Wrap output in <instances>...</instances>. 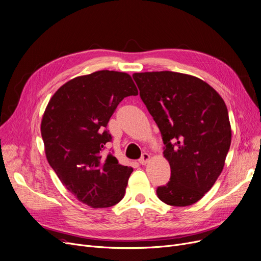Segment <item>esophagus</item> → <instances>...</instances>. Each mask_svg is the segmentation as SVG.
I'll list each match as a JSON object with an SVG mask.
<instances>
[{
  "label": "esophagus",
  "instance_id": "esophagus-1",
  "mask_svg": "<svg viewBox=\"0 0 261 261\" xmlns=\"http://www.w3.org/2000/svg\"><path fill=\"white\" fill-rule=\"evenodd\" d=\"M149 159H150V155L148 154V153H146V152H144L143 154H142V156L140 158V160H139V162L142 164V165H145L147 162L149 161Z\"/></svg>",
  "mask_w": 261,
  "mask_h": 261
}]
</instances>
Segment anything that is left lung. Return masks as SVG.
I'll list each match as a JSON object with an SVG mask.
<instances>
[{"label": "left lung", "mask_w": 261, "mask_h": 261, "mask_svg": "<svg viewBox=\"0 0 261 261\" xmlns=\"http://www.w3.org/2000/svg\"><path fill=\"white\" fill-rule=\"evenodd\" d=\"M141 99L158 124L171 178L156 188L167 205L198 201L221 175L231 142L222 97L200 79L173 71L134 73Z\"/></svg>", "instance_id": "left-lung-1"}]
</instances>
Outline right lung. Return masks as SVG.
Listing matches in <instances>:
<instances>
[{
	"label": "right lung",
	"mask_w": 261,
	"mask_h": 261,
	"mask_svg": "<svg viewBox=\"0 0 261 261\" xmlns=\"http://www.w3.org/2000/svg\"><path fill=\"white\" fill-rule=\"evenodd\" d=\"M138 88L128 73L101 70L72 79L59 88L44 112L41 137L50 166L62 184L93 208L119 202L132 167L120 165L107 129L111 116Z\"/></svg>",
	"instance_id": "1"
}]
</instances>
